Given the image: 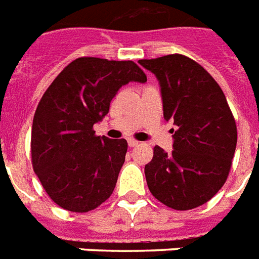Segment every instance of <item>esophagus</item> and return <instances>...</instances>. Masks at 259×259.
I'll use <instances>...</instances> for the list:
<instances>
[{
	"mask_svg": "<svg viewBox=\"0 0 259 259\" xmlns=\"http://www.w3.org/2000/svg\"><path fill=\"white\" fill-rule=\"evenodd\" d=\"M140 142L136 141V140H133V138H130V140H127V145L130 146V148H134V146H137Z\"/></svg>",
	"mask_w": 259,
	"mask_h": 259,
	"instance_id": "1",
	"label": "esophagus"
}]
</instances>
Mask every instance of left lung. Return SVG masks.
<instances>
[{
  "label": "left lung",
  "instance_id": "left-lung-1",
  "mask_svg": "<svg viewBox=\"0 0 259 259\" xmlns=\"http://www.w3.org/2000/svg\"><path fill=\"white\" fill-rule=\"evenodd\" d=\"M160 82L164 118L173 119V150L154 146L145 165L149 191L177 211L196 208L227 180L237 148V123L215 79L192 59L173 54L138 60Z\"/></svg>",
  "mask_w": 259,
  "mask_h": 259
}]
</instances>
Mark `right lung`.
Instances as JSON below:
<instances>
[{
    "instance_id": "1",
    "label": "right lung",
    "mask_w": 259,
    "mask_h": 259,
    "mask_svg": "<svg viewBox=\"0 0 259 259\" xmlns=\"http://www.w3.org/2000/svg\"><path fill=\"white\" fill-rule=\"evenodd\" d=\"M129 82H146L132 60L79 58L55 78L38 102L30 138L32 165L59 207L89 212L111 196L127 142L95 136L93 127Z\"/></svg>"
}]
</instances>
